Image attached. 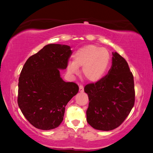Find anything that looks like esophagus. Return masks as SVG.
<instances>
[{
	"mask_svg": "<svg viewBox=\"0 0 153 153\" xmlns=\"http://www.w3.org/2000/svg\"><path fill=\"white\" fill-rule=\"evenodd\" d=\"M79 91L80 92H83V86L82 85H79Z\"/></svg>",
	"mask_w": 153,
	"mask_h": 153,
	"instance_id": "1",
	"label": "esophagus"
}]
</instances>
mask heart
Here are the masks:
<instances>
[{"mask_svg":"<svg viewBox=\"0 0 153 153\" xmlns=\"http://www.w3.org/2000/svg\"><path fill=\"white\" fill-rule=\"evenodd\" d=\"M110 54L107 49L95 45H87L75 52L73 62H69L68 70L76 74L78 68L82 67V75L90 81H97L102 78L107 70Z\"/></svg>","mask_w":153,"mask_h":153,"instance_id":"b5f03b06","label":"heart"}]
</instances>
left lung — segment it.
Returning a JSON list of instances; mask_svg holds the SVG:
<instances>
[{
  "mask_svg": "<svg viewBox=\"0 0 153 153\" xmlns=\"http://www.w3.org/2000/svg\"><path fill=\"white\" fill-rule=\"evenodd\" d=\"M89 99L87 122L94 129L109 131L120 126L135 102L134 76L124 58L113 53L108 74L96 83L85 85Z\"/></svg>",
  "mask_w": 153,
  "mask_h": 153,
  "instance_id": "1",
  "label": "left lung"
}]
</instances>
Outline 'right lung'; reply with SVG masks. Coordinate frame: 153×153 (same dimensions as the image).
<instances>
[{
    "mask_svg": "<svg viewBox=\"0 0 153 153\" xmlns=\"http://www.w3.org/2000/svg\"><path fill=\"white\" fill-rule=\"evenodd\" d=\"M70 49L58 44L46 45L26 60L20 73L18 105L37 129L49 130L59 126L67 104L78 93L76 83L65 82L60 76L59 69L68 67Z\"/></svg>",
    "mask_w": 153,
    "mask_h": 153,
    "instance_id": "1",
    "label": "right lung"
}]
</instances>
